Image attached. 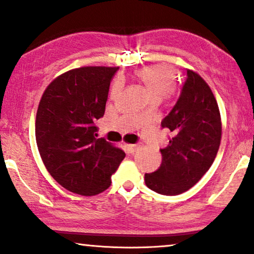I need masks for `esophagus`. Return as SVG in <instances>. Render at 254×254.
I'll list each match as a JSON object with an SVG mask.
<instances>
[{"label": "esophagus", "mask_w": 254, "mask_h": 254, "mask_svg": "<svg viewBox=\"0 0 254 254\" xmlns=\"http://www.w3.org/2000/svg\"><path fill=\"white\" fill-rule=\"evenodd\" d=\"M126 148L128 153H134L138 149V145H132V144H126Z\"/></svg>", "instance_id": "obj_1"}]
</instances>
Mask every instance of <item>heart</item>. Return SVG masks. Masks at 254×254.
<instances>
[{
  "label": "heart",
  "mask_w": 254,
  "mask_h": 254,
  "mask_svg": "<svg viewBox=\"0 0 254 254\" xmlns=\"http://www.w3.org/2000/svg\"><path fill=\"white\" fill-rule=\"evenodd\" d=\"M135 74L147 87L154 101H160L166 98L176 88V73L173 67L168 64H151V65L138 69L135 71ZM119 87L120 83L115 81L112 87L113 94H115ZM144 114L145 112H142L140 116Z\"/></svg>",
  "instance_id": "heart-1"
}]
</instances>
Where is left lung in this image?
<instances>
[{
    "mask_svg": "<svg viewBox=\"0 0 254 254\" xmlns=\"http://www.w3.org/2000/svg\"><path fill=\"white\" fill-rule=\"evenodd\" d=\"M187 76L180 99L161 123L171 131L169 144L160 149L161 166L145 174L147 188L164 195L181 194L198 183L215 160L222 135L219 106L208 84L190 69Z\"/></svg>",
    "mask_w": 254,
    "mask_h": 254,
    "instance_id": "left-lung-1",
    "label": "left lung"
}]
</instances>
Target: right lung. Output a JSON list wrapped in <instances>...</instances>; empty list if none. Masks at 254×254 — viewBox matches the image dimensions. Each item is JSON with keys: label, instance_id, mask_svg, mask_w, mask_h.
Wrapping results in <instances>:
<instances>
[{"label": "right lung", "instance_id": "obj_1", "mask_svg": "<svg viewBox=\"0 0 254 254\" xmlns=\"http://www.w3.org/2000/svg\"><path fill=\"white\" fill-rule=\"evenodd\" d=\"M119 66H81L46 88L35 117L39 153L52 177L80 195L107 190L126 153L96 139L94 122L105 115L110 80Z\"/></svg>", "mask_w": 254, "mask_h": 254}]
</instances>
